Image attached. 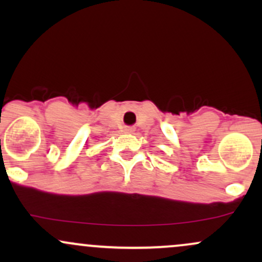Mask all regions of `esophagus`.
<instances>
[{
	"instance_id": "esophagus-1",
	"label": "esophagus",
	"mask_w": 262,
	"mask_h": 262,
	"mask_svg": "<svg viewBox=\"0 0 262 262\" xmlns=\"http://www.w3.org/2000/svg\"><path fill=\"white\" fill-rule=\"evenodd\" d=\"M124 132H125V133H133L134 128L133 127H127V128H124Z\"/></svg>"
}]
</instances>
